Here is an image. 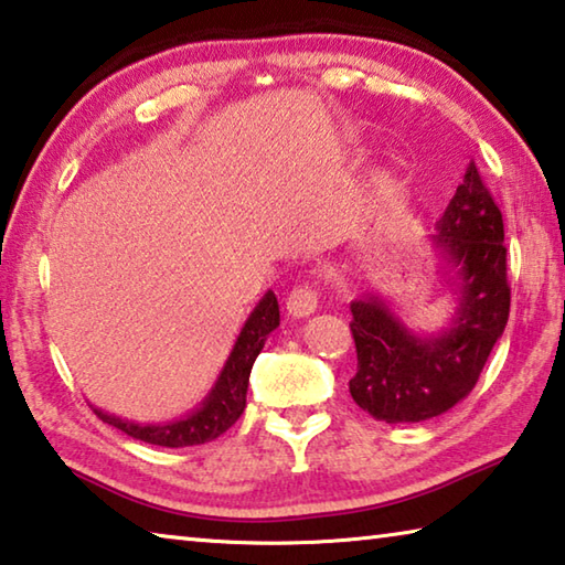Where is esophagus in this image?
<instances>
[{
	"instance_id": "obj_1",
	"label": "esophagus",
	"mask_w": 565,
	"mask_h": 565,
	"mask_svg": "<svg viewBox=\"0 0 565 565\" xmlns=\"http://www.w3.org/2000/svg\"><path fill=\"white\" fill-rule=\"evenodd\" d=\"M317 291H313L309 284L296 286V289H291V294L286 296V311H289V317L294 319L311 317V313L317 311Z\"/></svg>"
}]
</instances>
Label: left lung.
I'll use <instances>...</instances> for the list:
<instances>
[{"label":"left lung","instance_id":"obj_1","mask_svg":"<svg viewBox=\"0 0 565 565\" xmlns=\"http://www.w3.org/2000/svg\"><path fill=\"white\" fill-rule=\"evenodd\" d=\"M446 281L456 296L451 323L416 333L374 291L351 301L356 404L386 424H416L446 414L471 394L509 321L503 216L476 164L466 169L431 236Z\"/></svg>","mask_w":565,"mask_h":565}]
</instances>
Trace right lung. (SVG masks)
I'll use <instances>...</instances> for the list:
<instances>
[{
  "label": "right lung",
  "instance_id": "right-lung-1",
  "mask_svg": "<svg viewBox=\"0 0 565 565\" xmlns=\"http://www.w3.org/2000/svg\"><path fill=\"white\" fill-rule=\"evenodd\" d=\"M276 327H279V301H276L274 291H266L262 301L254 306V311L248 313L216 384L209 391L202 404L186 416L167 420V424H139V420L119 418L102 408H94V414L104 424L119 428V431L137 438V441L151 446L184 448L214 441V438L228 431L238 420V416L244 414L252 366Z\"/></svg>",
  "mask_w": 565,
  "mask_h": 565
}]
</instances>
